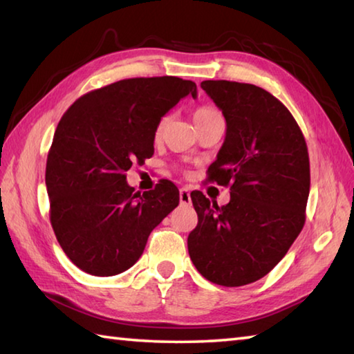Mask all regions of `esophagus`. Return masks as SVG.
<instances>
[{
	"label": "esophagus",
	"instance_id": "1",
	"mask_svg": "<svg viewBox=\"0 0 354 354\" xmlns=\"http://www.w3.org/2000/svg\"><path fill=\"white\" fill-rule=\"evenodd\" d=\"M179 201H181L183 205H190L192 203V198H190V192L189 189H179Z\"/></svg>",
	"mask_w": 354,
	"mask_h": 354
}]
</instances>
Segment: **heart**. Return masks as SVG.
Listing matches in <instances>:
<instances>
[{
    "label": "heart",
    "instance_id": "obj_1",
    "mask_svg": "<svg viewBox=\"0 0 354 354\" xmlns=\"http://www.w3.org/2000/svg\"><path fill=\"white\" fill-rule=\"evenodd\" d=\"M216 114H221L220 111L216 110V108H214V106H199V108H196L195 110V114H194V118H195V122L196 124H201L203 120H205V119H209V118H212V115H216ZM164 124H165V118H162L159 120V124H158V127H156V134H159L160 133V130H162V127H164Z\"/></svg>",
    "mask_w": 354,
    "mask_h": 354
}]
</instances>
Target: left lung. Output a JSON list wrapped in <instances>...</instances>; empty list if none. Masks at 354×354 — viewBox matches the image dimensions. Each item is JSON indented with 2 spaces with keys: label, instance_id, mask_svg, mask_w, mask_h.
Wrapping results in <instances>:
<instances>
[{
  "label": "left lung",
  "instance_id": "left-lung-1",
  "mask_svg": "<svg viewBox=\"0 0 354 354\" xmlns=\"http://www.w3.org/2000/svg\"><path fill=\"white\" fill-rule=\"evenodd\" d=\"M201 88L226 118L207 176L229 185L230 201L218 207L192 192L198 224L189 255L212 283L243 286L272 271L304 229L310 156L292 114L266 89L229 80H204Z\"/></svg>",
  "mask_w": 354,
  "mask_h": 354
}]
</instances>
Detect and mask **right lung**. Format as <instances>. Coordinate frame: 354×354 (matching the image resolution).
<instances>
[{"label":"right lung","instance_id":"1","mask_svg":"<svg viewBox=\"0 0 354 354\" xmlns=\"http://www.w3.org/2000/svg\"><path fill=\"white\" fill-rule=\"evenodd\" d=\"M196 85L179 77H136L83 94L57 125L48 153L49 218L77 268L97 277L127 271L151 230L179 204L178 187L160 179L134 192L125 173L153 156L156 127Z\"/></svg>","mask_w":354,"mask_h":354}]
</instances>
